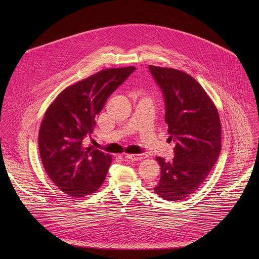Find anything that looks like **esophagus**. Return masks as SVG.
Wrapping results in <instances>:
<instances>
[{"label":"esophagus","instance_id":"34e87169","mask_svg":"<svg viewBox=\"0 0 259 259\" xmlns=\"http://www.w3.org/2000/svg\"><path fill=\"white\" fill-rule=\"evenodd\" d=\"M125 158L130 161H138L146 158L145 154H126Z\"/></svg>","mask_w":259,"mask_h":259}]
</instances>
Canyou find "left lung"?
<instances>
[{
    "instance_id": "8db88e82",
    "label": "left lung",
    "mask_w": 259,
    "mask_h": 259,
    "mask_svg": "<svg viewBox=\"0 0 259 259\" xmlns=\"http://www.w3.org/2000/svg\"><path fill=\"white\" fill-rule=\"evenodd\" d=\"M165 99V122L176 142L172 162L161 157V178L155 193L168 201L193 195L216 164L221 150L217 108L204 88L189 73L150 65Z\"/></svg>"
}]
</instances>
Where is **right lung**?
Wrapping results in <instances>:
<instances>
[{"instance_id":"add662e5","label":"right lung","mask_w":259,"mask_h":259,"mask_svg":"<svg viewBox=\"0 0 259 259\" xmlns=\"http://www.w3.org/2000/svg\"><path fill=\"white\" fill-rule=\"evenodd\" d=\"M106 68L66 87L47 108L39 131L43 166L55 186L80 198L95 193L105 179L112 156L83 143L96 126L107 98L135 70Z\"/></svg>"}]
</instances>
